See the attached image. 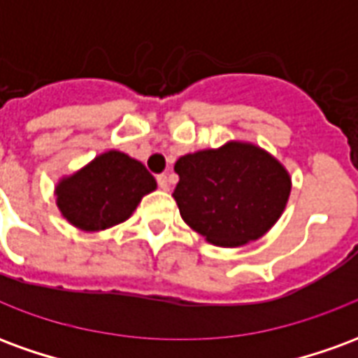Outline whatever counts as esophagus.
Wrapping results in <instances>:
<instances>
[{
    "label": "esophagus",
    "instance_id": "34e87169",
    "mask_svg": "<svg viewBox=\"0 0 358 358\" xmlns=\"http://www.w3.org/2000/svg\"><path fill=\"white\" fill-rule=\"evenodd\" d=\"M157 184H159L161 189L166 192V189H169V176H166V174H159V176H157Z\"/></svg>",
    "mask_w": 358,
    "mask_h": 358
}]
</instances>
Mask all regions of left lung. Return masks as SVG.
Returning a JSON list of instances; mask_svg holds the SVG:
<instances>
[{
	"instance_id": "8db88e82",
	"label": "left lung",
	"mask_w": 358,
	"mask_h": 358,
	"mask_svg": "<svg viewBox=\"0 0 358 358\" xmlns=\"http://www.w3.org/2000/svg\"><path fill=\"white\" fill-rule=\"evenodd\" d=\"M172 197L192 230L220 248L259 240L282 217L292 178L280 161L245 141L180 157Z\"/></svg>"
}]
</instances>
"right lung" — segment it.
<instances>
[{
  "mask_svg": "<svg viewBox=\"0 0 358 358\" xmlns=\"http://www.w3.org/2000/svg\"><path fill=\"white\" fill-rule=\"evenodd\" d=\"M157 187L148 169L120 151H105L55 187L61 215L76 228L97 232L130 218Z\"/></svg>",
  "mask_w": 358,
  "mask_h": 358,
  "instance_id": "1",
  "label": "right lung"
}]
</instances>
